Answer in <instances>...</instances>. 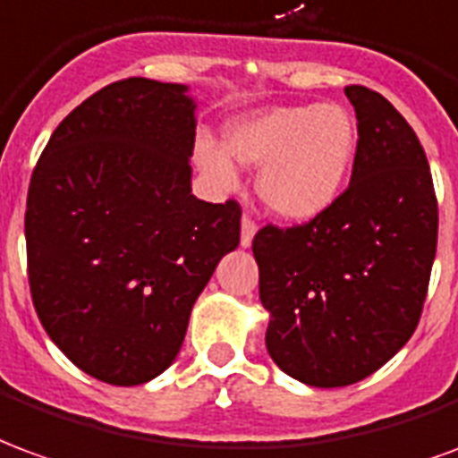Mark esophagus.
Here are the masks:
<instances>
[{"instance_id":"34e87169","label":"esophagus","mask_w":458,"mask_h":458,"mask_svg":"<svg viewBox=\"0 0 458 458\" xmlns=\"http://www.w3.org/2000/svg\"><path fill=\"white\" fill-rule=\"evenodd\" d=\"M253 236H256V222H253L251 216H243L242 219V246L243 249H249V246H251Z\"/></svg>"}]
</instances>
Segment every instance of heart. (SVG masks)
Masks as SVG:
<instances>
[{
	"instance_id": "1",
	"label": "heart",
	"mask_w": 458,
	"mask_h": 458,
	"mask_svg": "<svg viewBox=\"0 0 458 458\" xmlns=\"http://www.w3.org/2000/svg\"><path fill=\"white\" fill-rule=\"evenodd\" d=\"M359 148V126L344 106H276L233 122L225 146L199 139L195 160L216 190L239 182L234 160L264 168L256 180L273 215L307 222L332 207Z\"/></svg>"
}]
</instances>
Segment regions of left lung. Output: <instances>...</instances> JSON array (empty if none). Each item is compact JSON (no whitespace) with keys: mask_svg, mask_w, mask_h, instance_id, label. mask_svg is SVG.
I'll list each match as a JSON object with an SVG mask.
<instances>
[{"mask_svg":"<svg viewBox=\"0 0 458 458\" xmlns=\"http://www.w3.org/2000/svg\"><path fill=\"white\" fill-rule=\"evenodd\" d=\"M352 182L302 226L253 236L266 349L315 388L359 383L415 332L437 253V197L425 148L395 106L361 85Z\"/></svg>","mask_w":458,"mask_h":458,"instance_id":"8db88e82","label":"left lung"}]
</instances>
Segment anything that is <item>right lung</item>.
Masks as SVG:
<instances>
[{
	"mask_svg": "<svg viewBox=\"0 0 458 458\" xmlns=\"http://www.w3.org/2000/svg\"><path fill=\"white\" fill-rule=\"evenodd\" d=\"M188 89L148 78L102 88L58 123L29 185L33 307L60 352L112 386L175 361L195 300L239 246V205L192 195Z\"/></svg>",
	"mask_w": 458,
	"mask_h": 458,
	"instance_id": "1",
	"label": "right lung"
}]
</instances>
